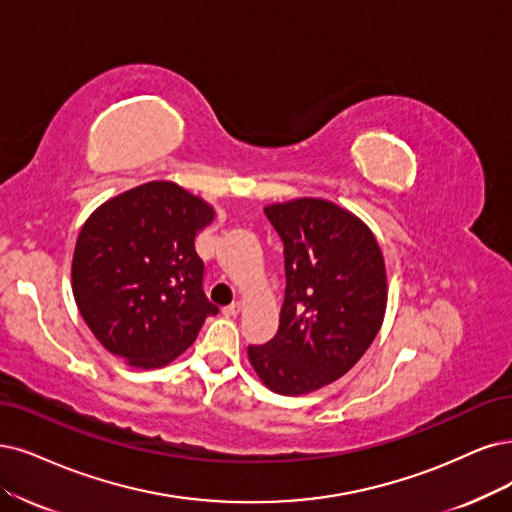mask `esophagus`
<instances>
[{"label": "esophagus", "instance_id": "1", "mask_svg": "<svg viewBox=\"0 0 512 512\" xmlns=\"http://www.w3.org/2000/svg\"><path fill=\"white\" fill-rule=\"evenodd\" d=\"M221 312H223V316H227V318H236V316H238V312H240V304L225 306Z\"/></svg>", "mask_w": 512, "mask_h": 512}]
</instances>
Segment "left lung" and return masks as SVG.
Here are the masks:
<instances>
[{"label":"left lung","instance_id":"obj_1","mask_svg":"<svg viewBox=\"0 0 512 512\" xmlns=\"http://www.w3.org/2000/svg\"><path fill=\"white\" fill-rule=\"evenodd\" d=\"M285 253V301L270 342L249 346L261 382L306 394L348 373L386 312V268L369 227L333 202L299 198L266 208Z\"/></svg>","mask_w":512,"mask_h":512}]
</instances>
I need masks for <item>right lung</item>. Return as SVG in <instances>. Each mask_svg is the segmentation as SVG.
<instances>
[{"mask_svg":"<svg viewBox=\"0 0 512 512\" xmlns=\"http://www.w3.org/2000/svg\"><path fill=\"white\" fill-rule=\"evenodd\" d=\"M215 213L170 181L107 200L75 242V304L94 337L128 365H168L219 312L204 295L196 236Z\"/></svg>","mask_w":512,"mask_h":512,"instance_id":"obj_1","label":"right lung"}]
</instances>
